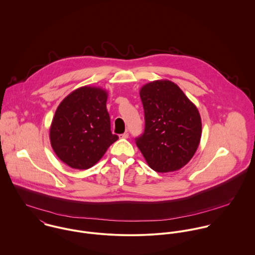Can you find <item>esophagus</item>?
I'll list each match as a JSON object with an SVG mask.
<instances>
[{"mask_svg":"<svg viewBox=\"0 0 255 255\" xmlns=\"http://www.w3.org/2000/svg\"><path fill=\"white\" fill-rule=\"evenodd\" d=\"M128 131H126L123 134H120V138H128Z\"/></svg>","mask_w":255,"mask_h":255,"instance_id":"1","label":"esophagus"}]
</instances>
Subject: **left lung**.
Masks as SVG:
<instances>
[{
  "mask_svg": "<svg viewBox=\"0 0 255 255\" xmlns=\"http://www.w3.org/2000/svg\"><path fill=\"white\" fill-rule=\"evenodd\" d=\"M145 127L135 143L149 167L158 173L180 170L194 155L201 137L195 105L170 80L149 82L140 89Z\"/></svg>",
  "mask_w": 255,
  "mask_h": 255,
  "instance_id": "1",
  "label": "left lung"
}]
</instances>
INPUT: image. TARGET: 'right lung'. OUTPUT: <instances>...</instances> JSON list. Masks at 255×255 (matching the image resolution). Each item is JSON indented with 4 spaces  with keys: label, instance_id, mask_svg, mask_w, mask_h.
Instances as JSON below:
<instances>
[{
    "label": "right lung",
    "instance_id": "right-lung-1",
    "mask_svg": "<svg viewBox=\"0 0 255 255\" xmlns=\"http://www.w3.org/2000/svg\"><path fill=\"white\" fill-rule=\"evenodd\" d=\"M107 92L83 86L68 95L56 110L50 128L56 155L73 169L94 166L119 136L111 131Z\"/></svg>",
    "mask_w": 255,
    "mask_h": 255
}]
</instances>
